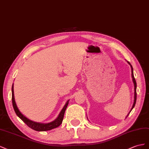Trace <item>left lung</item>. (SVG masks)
<instances>
[{
    "label": "left lung",
    "instance_id": "8db88e82",
    "mask_svg": "<svg viewBox=\"0 0 149 149\" xmlns=\"http://www.w3.org/2000/svg\"><path fill=\"white\" fill-rule=\"evenodd\" d=\"M127 62L129 63V65H130V67H131V70H132V80H133L134 85V104H133V105H132V109H131V110H130V111L129 112V113H128V115H127L126 117H127V116H128L129 115L130 112L132 111V109H134V107H135V103H136V100H137V92H136V89H137V83H136V80H135V78H134V76L133 67H132V66L131 65V64H130V62Z\"/></svg>",
    "mask_w": 149,
    "mask_h": 149
}]
</instances>
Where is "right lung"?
Wrapping results in <instances>:
<instances>
[{
  "label": "right lung",
  "instance_id": "1",
  "mask_svg": "<svg viewBox=\"0 0 149 149\" xmlns=\"http://www.w3.org/2000/svg\"><path fill=\"white\" fill-rule=\"evenodd\" d=\"M12 105H13L14 111L17 114V116L25 124H26L27 126H29L30 128H31L33 130H36V131H47L55 128H57V127H58L59 125H61L63 120V116H64L65 111L67 109L68 104H69V101L68 100L67 102L65 105H64V107H63L60 113L58 114L57 118H56V119L52 122L47 123V124H42V123L36 122L29 120V118H27L26 117H25L24 115L19 111V109L17 108V106L16 105L15 99H14V84H12Z\"/></svg>",
  "mask_w": 149,
  "mask_h": 149
}]
</instances>
